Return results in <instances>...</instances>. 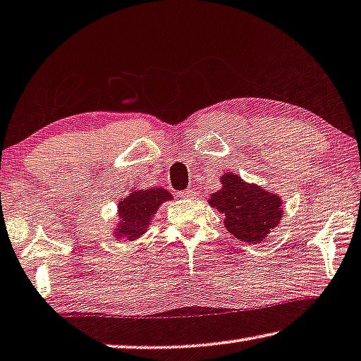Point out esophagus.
Listing matches in <instances>:
<instances>
[{
	"label": "esophagus",
	"mask_w": 361,
	"mask_h": 361,
	"mask_svg": "<svg viewBox=\"0 0 361 361\" xmlns=\"http://www.w3.org/2000/svg\"><path fill=\"white\" fill-rule=\"evenodd\" d=\"M177 193H179L180 198H192V197H195V192L188 190V188H187V190H180V192H177Z\"/></svg>",
	"instance_id": "34e87169"
}]
</instances>
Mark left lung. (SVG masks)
<instances>
[{
  "instance_id": "left-lung-1",
  "label": "left lung",
  "mask_w": 361,
  "mask_h": 361,
  "mask_svg": "<svg viewBox=\"0 0 361 361\" xmlns=\"http://www.w3.org/2000/svg\"><path fill=\"white\" fill-rule=\"evenodd\" d=\"M224 214V224L238 240L258 243L281 221V200L257 185L245 184L235 174L223 176V188L209 198Z\"/></svg>"
}]
</instances>
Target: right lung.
I'll return each mask as SVG.
<instances>
[{
    "mask_svg": "<svg viewBox=\"0 0 361 361\" xmlns=\"http://www.w3.org/2000/svg\"><path fill=\"white\" fill-rule=\"evenodd\" d=\"M171 198H173L171 193L159 187L130 193L119 204V216L123 219V224L118 227V237L124 235L127 238H135L143 234L159 204Z\"/></svg>",
    "mask_w": 361,
    "mask_h": 361,
    "instance_id": "1",
    "label": "right lung"
}]
</instances>
